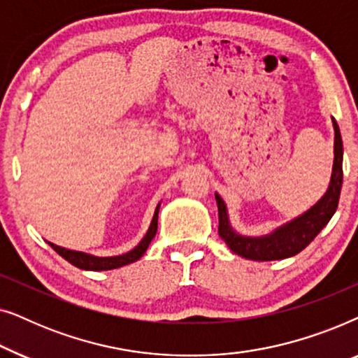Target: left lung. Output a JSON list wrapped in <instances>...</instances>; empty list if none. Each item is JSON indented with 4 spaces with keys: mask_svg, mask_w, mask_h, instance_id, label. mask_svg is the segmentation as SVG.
Returning <instances> with one entry per match:
<instances>
[{
    "mask_svg": "<svg viewBox=\"0 0 358 358\" xmlns=\"http://www.w3.org/2000/svg\"><path fill=\"white\" fill-rule=\"evenodd\" d=\"M332 125H334V164H332V176L327 192L308 212L273 229L271 234L252 238L234 231L229 224L227 205L218 194H215L218 205V234L234 254L244 259H251V261H278V259L292 257L301 252L329 223L341 197L342 155H344L341 130L334 119H332Z\"/></svg>",
    "mask_w": 358,
    "mask_h": 358,
    "instance_id": "1",
    "label": "left lung"
}]
</instances>
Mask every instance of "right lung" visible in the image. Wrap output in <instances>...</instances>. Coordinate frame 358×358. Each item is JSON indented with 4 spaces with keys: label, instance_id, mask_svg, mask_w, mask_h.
Here are the masks:
<instances>
[{
    "label": "right lung",
    "instance_id": "right-lung-1",
    "mask_svg": "<svg viewBox=\"0 0 358 358\" xmlns=\"http://www.w3.org/2000/svg\"><path fill=\"white\" fill-rule=\"evenodd\" d=\"M158 212H159V205L155 210L153 220H151V224L146 231L145 238L138 243V246L131 249L127 254H122V256H112V257H97L92 256V254H86V252H80V251H71V249H65L57 246V244L48 243L50 246L55 249V251L60 254L63 259H66L68 262L73 264V266L78 268H83V271H110V268H117L122 266H127V264H131L143 256L148 249L151 239L155 238L156 229H158Z\"/></svg>",
    "mask_w": 358,
    "mask_h": 358
}]
</instances>
